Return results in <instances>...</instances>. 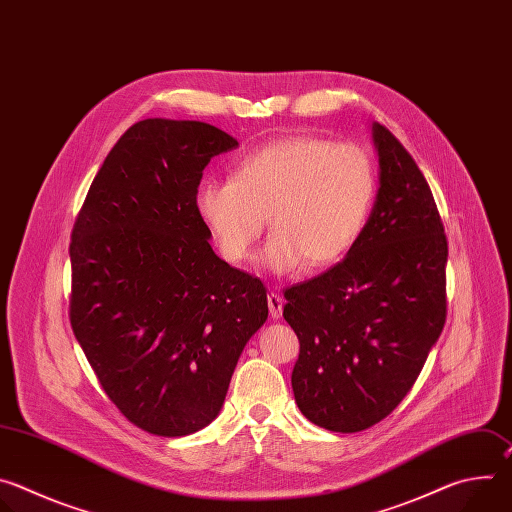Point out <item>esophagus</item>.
Returning a JSON list of instances; mask_svg holds the SVG:
<instances>
[{
  "mask_svg": "<svg viewBox=\"0 0 512 512\" xmlns=\"http://www.w3.org/2000/svg\"><path fill=\"white\" fill-rule=\"evenodd\" d=\"M267 306H269V316L273 320H279L281 312H283V298L279 294H275V291H271V294L267 296Z\"/></svg>",
  "mask_w": 512,
  "mask_h": 512,
  "instance_id": "34e87169",
  "label": "esophagus"
}]
</instances>
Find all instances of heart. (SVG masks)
<instances>
[{"mask_svg":"<svg viewBox=\"0 0 512 512\" xmlns=\"http://www.w3.org/2000/svg\"><path fill=\"white\" fill-rule=\"evenodd\" d=\"M375 192V166L358 145L291 137L243 156L233 178H204L194 204L229 263L249 257L269 216L273 235L261 261L275 273H294L304 263L326 267L350 253Z\"/></svg>","mask_w":512,"mask_h":512,"instance_id":"b5f03b06","label":"heart"}]
</instances>
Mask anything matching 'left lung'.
Returning <instances> with one entry per match:
<instances>
[{"label":"left lung","mask_w":512,"mask_h":512,"mask_svg":"<svg viewBox=\"0 0 512 512\" xmlns=\"http://www.w3.org/2000/svg\"><path fill=\"white\" fill-rule=\"evenodd\" d=\"M379 192L346 257L283 291L300 340L291 387L316 425L354 433L411 391L446 324L448 239L433 194L401 141L373 123Z\"/></svg>","instance_id":"1"}]
</instances>
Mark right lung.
<instances>
[{
    "label": "right lung",
    "mask_w": 512,
    "mask_h": 512,
    "mask_svg": "<svg viewBox=\"0 0 512 512\" xmlns=\"http://www.w3.org/2000/svg\"><path fill=\"white\" fill-rule=\"evenodd\" d=\"M237 145L202 121L143 119L113 145L72 227V332L107 397L154 435L218 415L269 314L261 279L214 255L194 204L210 158Z\"/></svg>",
    "instance_id": "right-lung-1"
}]
</instances>
